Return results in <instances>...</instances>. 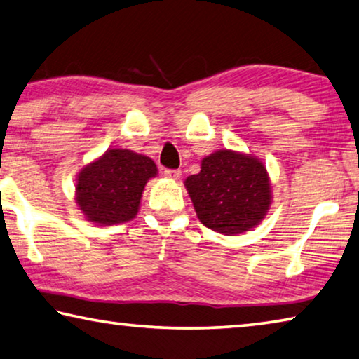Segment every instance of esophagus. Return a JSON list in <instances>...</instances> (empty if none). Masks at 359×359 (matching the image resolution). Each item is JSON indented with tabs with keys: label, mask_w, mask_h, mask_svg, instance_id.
<instances>
[{
	"label": "esophagus",
	"mask_w": 359,
	"mask_h": 359,
	"mask_svg": "<svg viewBox=\"0 0 359 359\" xmlns=\"http://www.w3.org/2000/svg\"><path fill=\"white\" fill-rule=\"evenodd\" d=\"M164 175L169 179H179L180 177V170L179 169H164Z\"/></svg>",
	"instance_id": "esophagus-1"
}]
</instances>
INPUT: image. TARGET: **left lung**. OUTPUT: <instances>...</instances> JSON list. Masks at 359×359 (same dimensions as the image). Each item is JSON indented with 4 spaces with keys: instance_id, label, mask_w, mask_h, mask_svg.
<instances>
[{
    "instance_id": "8db88e82",
    "label": "left lung",
    "mask_w": 359,
    "mask_h": 359,
    "mask_svg": "<svg viewBox=\"0 0 359 359\" xmlns=\"http://www.w3.org/2000/svg\"><path fill=\"white\" fill-rule=\"evenodd\" d=\"M198 219L224 235H240L264 219L271 203L264 164L252 156L219 150L185 180Z\"/></svg>"
}]
</instances>
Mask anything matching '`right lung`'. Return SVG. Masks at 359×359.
Returning <instances> with one entry per match:
<instances>
[{
	"mask_svg": "<svg viewBox=\"0 0 359 359\" xmlns=\"http://www.w3.org/2000/svg\"><path fill=\"white\" fill-rule=\"evenodd\" d=\"M156 175L150 158L130 150H108L78 175L76 203L100 225L128 222L137 214L147 180Z\"/></svg>",
	"mask_w": 359,
	"mask_h": 359,
	"instance_id": "right-lung-1",
	"label": "right lung"
}]
</instances>
